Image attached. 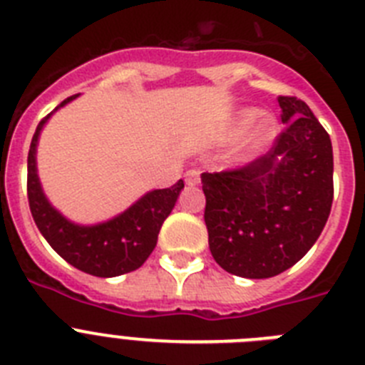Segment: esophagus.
Listing matches in <instances>:
<instances>
[{
    "instance_id": "esophagus-1",
    "label": "esophagus",
    "mask_w": 365,
    "mask_h": 365,
    "mask_svg": "<svg viewBox=\"0 0 365 365\" xmlns=\"http://www.w3.org/2000/svg\"><path fill=\"white\" fill-rule=\"evenodd\" d=\"M185 180L188 186H197L201 182V172L199 170H188L185 173Z\"/></svg>"
}]
</instances>
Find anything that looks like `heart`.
Returning a JSON list of instances; mask_svg holds the SVG:
<instances>
[{
    "label": "heart",
    "instance_id": "heart-1",
    "mask_svg": "<svg viewBox=\"0 0 365 365\" xmlns=\"http://www.w3.org/2000/svg\"><path fill=\"white\" fill-rule=\"evenodd\" d=\"M278 118L272 115H261L256 108H241L234 113L230 125H228L227 138L239 137L235 146L230 150V160L234 164H248L259 159L261 155L272 148L278 137Z\"/></svg>",
    "mask_w": 365,
    "mask_h": 365
}]
</instances>
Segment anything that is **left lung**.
<instances>
[{
    "mask_svg": "<svg viewBox=\"0 0 365 365\" xmlns=\"http://www.w3.org/2000/svg\"><path fill=\"white\" fill-rule=\"evenodd\" d=\"M287 125L272 150L234 172L202 173L208 245L234 276L265 279L296 265L333 205V146L309 106L279 96Z\"/></svg>",
    "mask_w": 365,
    "mask_h": 365,
    "instance_id": "1",
    "label": "left lung"
}]
</instances>
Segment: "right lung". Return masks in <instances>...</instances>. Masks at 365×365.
<instances>
[{
    "label": "right lung",
    "instance_id": "right-lung-1",
    "mask_svg": "<svg viewBox=\"0 0 365 365\" xmlns=\"http://www.w3.org/2000/svg\"><path fill=\"white\" fill-rule=\"evenodd\" d=\"M73 95L58 104L38 124L27 159V193L31 214L47 243L67 263L98 278H115L143 267L153 252L164 219L172 214L185 182L172 188L151 190L115 217L95 225H80L67 219L47 199L38 175L36 151L41 130L60 108L78 98Z\"/></svg>",
    "mask_w": 365,
    "mask_h": 365
}]
</instances>
